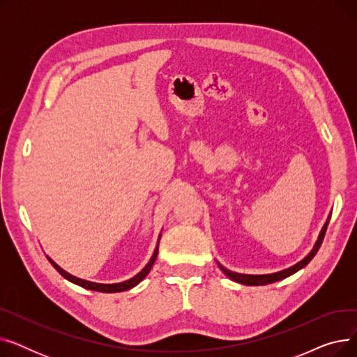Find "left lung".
<instances>
[{
    "label": "left lung",
    "mask_w": 357,
    "mask_h": 357,
    "mask_svg": "<svg viewBox=\"0 0 357 357\" xmlns=\"http://www.w3.org/2000/svg\"><path fill=\"white\" fill-rule=\"evenodd\" d=\"M328 221H330V217L327 218V221H326V224H324V227L321 229V233H320V236H318V238H317V241H315V245H314L312 250H311L301 261H298V264H295L294 266H291V268H288V269H284V271H280V272H275V273H268V275H246V273L231 272V271H229L227 268H224L222 265H220L218 261H217V265H218V268L222 271L224 275L229 276L231 280H234V282H238V284H243V285L259 287V285H268V284L278 282V280H282V279H285V278L294 275L295 272H298L299 269L305 268V266L310 264L311 259L317 255L318 249H320L321 243H323V240H324L326 230H327V226H328Z\"/></svg>",
    "instance_id": "8db88e82"
}]
</instances>
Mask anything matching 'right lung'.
<instances>
[{"label":"right lung","mask_w":357,"mask_h":357,"mask_svg":"<svg viewBox=\"0 0 357 357\" xmlns=\"http://www.w3.org/2000/svg\"><path fill=\"white\" fill-rule=\"evenodd\" d=\"M159 240H160V236H159ZM159 240H158V245H156V249H155L152 257H150V260H149V264H147L137 275H135L133 278H130L128 280H124V282H119V284H97V282H91V280H85V279L77 278V276H73V275L68 273L66 271H63L59 265H56L54 261H53L49 256H47V259H49V261L53 265V268H54L56 271H58L65 279H68L69 282H72V284H75V285H79V287H82V288H85V289H91V291L105 292V294L123 292V291L135 288L137 284H140L142 280L147 276V273L150 272V269L153 268V264H155V260H156V257H158V252H159Z\"/></svg>","instance_id":"obj_1"}]
</instances>
